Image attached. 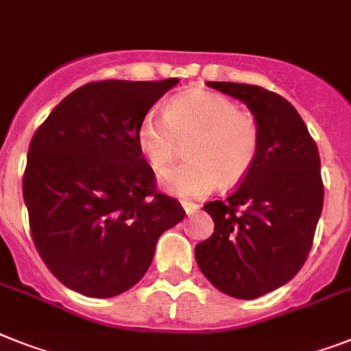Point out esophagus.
<instances>
[{
	"instance_id": "obj_1",
	"label": "esophagus",
	"mask_w": 351,
	"mask_h": 351,
	"mask_svg": "<svg viewBox=\"0 0 351 351\" xmlns=\"http://www.w3.org/2000/svg\"><path fill=\"white\" fill-rule=\"evenodd\" d=\"M181 204L188 215H193V213H195V211H199V208H201L199 204H195V202H192V201H181Z\"/></svg>"
}]
</instances>
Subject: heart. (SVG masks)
Returning <instances> with one entry per match:
<instances>
[{
  "label": "heart",
  "instance_id": "obj_1",
  "mask_svg": "<svg viewBox=\"0 0 351 351\" xmlns=\"http://www.w3.org/2000/svg\"><path fill=\"white\" fill-rule=\"evenodd\" d=\"M188 142V161L165 176L170 192L201 197L221 182L244 181L260 154L256 118L221 93L192 89L176 95L165 114L150 109L136 127V143L154 172L163 173L176 161L181 141Z\"/></svg>",
  "mask_w": 351,
  "mask_h": 351
}]
</instances>
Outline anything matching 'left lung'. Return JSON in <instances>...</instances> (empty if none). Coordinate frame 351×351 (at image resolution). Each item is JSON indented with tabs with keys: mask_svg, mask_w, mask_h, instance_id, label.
<instances>
[{
	"mask_svg": "<svg viewBox=\"0 0 351 351\" xmlns=\"http://www.w3.org/2000/svg\"><path fill=\"white\" fill-rule=\"evenodd\" d=\"M239 98L260 127L253 170L224 201H210L215 230L195 245L201 273L228 296L254 300L296 276L323 210L317 145L291 102L260 86L208 82Z\"/></svg>",
	"mask_w": 351,
	"mask_h": 351,
	"instance_id": "8db88e82",
	"label": "left lung"
}]
</instances>
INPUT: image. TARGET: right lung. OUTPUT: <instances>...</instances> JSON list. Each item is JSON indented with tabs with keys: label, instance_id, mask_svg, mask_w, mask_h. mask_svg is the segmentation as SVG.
<instances>
[{
	"label": "right lung",
	"instance_id": "right-lung-1",
	"mask_svg": "<svg viewBox=\"0 0 351 351\" xmlns=\"http://www.w3.org/2000/svg\"><path fill=\"white\" fill-rule=\"evenodd\" d=\"M178 82H89L32 138L23 176L32 239L71 291L125 292L147 273L161 233L186 215L178 199L156 190L136 143L138 121Z\"/></svg>",
	"mask_w": 351,
	"mask_h": 351
}]
</instances>
